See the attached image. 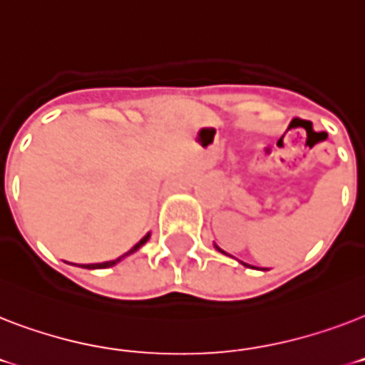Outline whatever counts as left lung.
<instances>
[{
  "mask_svg": "<svg viewBox=\"0 0 365 365\" xmlns=\"http://www.w3.org/2000/svg\"><path fill=\"white\" fill-rule=\"evenodd\" d=\"M244 265H246V263H244Z\"/></svg>",
  "mask_w": 365,
  "mask_h": 365,
  "instance_id": "obj_1",
  "label": "left lung"
}]
</instances>
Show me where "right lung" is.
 Segmentation results:
<instances>
[{"label":"right lung","mask_w":365,"mask_h":365,"mask_svg":"<svg viewBox=\"0 0 365 365\" xmlns=\"http://www.w3.org/2000/svg\"><path fill=\"white\" fill-rule=\"evenodd\" d=\"M148 239H149V235H145V237H143V239L140 240V242H138V244H134V246H132V248L128 250V252H126L125 255L132 254V252H136V250L140 248V246H142V244L145 242V240H148ZM119 259H121V257H119ZM119 259H113V261H106V263H94V265H88L87 269H106V267H111V265H115V263H117V261H119Z\"/></svg>","instance_id":"right-lung-1"}]
</instances>
